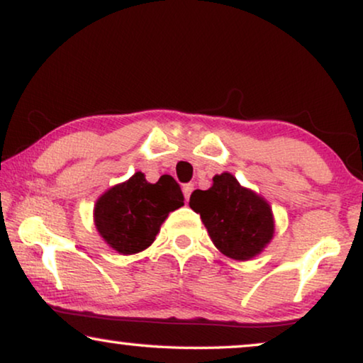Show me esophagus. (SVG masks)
I'll return each instance as SVG.
<instances>
[{"mask_svg": "<svg viewBox=\"0 0 363 363\" xmlns=\"http://www.w3.org/2000/svg\"><path fill=\"white\" fill-rule=\"evenodd\" d=\"M193 190H195V185H193V183H185V185H183V195H185L186 200H190Z\"/></svg>", "mask_w": 363, "mask_h": 363, "instance_id": "obj_1", "label": "esophagus"}]
</instances>
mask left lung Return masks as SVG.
Returning <instances> with one entry per match:
<instances>
[{"label":"left lung","instance_id":"1","mask_svg":"<svg viewBox=\"0 0 363 363\" xmlns=\"http://www.w3.org/2000/svg\"><path fill=\"white\" fill-rule=\"evenodd\" d=\"M190 208L200 213L218 250L233 259L246 261L259 255L274 235L269 205L242 188L231 173L213 178L210 190L193 191Z\"/></svg>","mask_w":363,"mask_h":363}]
</instances>
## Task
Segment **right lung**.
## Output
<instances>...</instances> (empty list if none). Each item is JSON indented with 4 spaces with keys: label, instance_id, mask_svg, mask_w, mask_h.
<instances>
[{
    "label": "right lung",
    "instance_id": "add662e5",
    "mask_svg": "<svg viewBox=\"0 0 363 363\" xmlns=\"http://www.w3.org/2000/svg\"><path fill=\"white\" fill-rule=\"evenodd\" d=\"M183 201L182 188L170 175L148 183L137 172L99 198L94 218L108 246L121 255H133L152 245L168 213L183 206Z\"/></svg>",
    "mask_w": 363,
    "mask_h": 363
}]
</instances>
